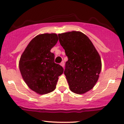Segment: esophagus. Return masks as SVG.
Here are the masks:
<instances>
[{
    "label": "esophagus",
    "mask_w": 124,
    "mask_h": 124,
    "mask_svg": "<svg viewBox=\"0 0 124 124\" xmlns=\"http://www.w3.org/2000/svg\"><path fill=\"white\" fill-rule=\"evenodd\" d=\"M60 65H61V66H62L63 67V68H64V65H65V63H64V62H63V61H62V62L61 63Z\"/></svg>",
    "instance_id": "1"
}]
</instances>
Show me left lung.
<instances>
[{"label": "left lung", "mask_w": 124, "mask_h": 124, "mask_svg": "<svg viewBox=\"0 0 124 124\" xmlns=\"http://www.w3.org/2000/svg\"><path fill=\"white\" fill-rule=\"evenodd\" d=\"M59 41L68 60L64 71L69 89L82 94L89 92L99 80L101 60L88 37L80 31L59 34Z\"/></svg>", "instance_id": "obj_1"}]
</instances>
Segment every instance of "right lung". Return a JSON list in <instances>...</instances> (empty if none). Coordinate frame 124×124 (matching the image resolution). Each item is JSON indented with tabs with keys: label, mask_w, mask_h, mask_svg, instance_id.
Returning a JSON list of instances; mask_svg holds the SVG:
<instances>
[{
	"label": "right lung",
	"mask_w": 124,
	"mask_h": 124,
	"mask_svg": "<svg viewBox=\"0 0 124 124\" xmlns=\"http://www.w3.org/2000/svg\"><path fill=\"white\" fill-rule=\"evenodd\" d=\"M58 41L55 33L39 34L31 40L21 55L19 69L28 87L38 94H45L56 88L58 77L63 72L62 66L54 62L51 52Z\"/></svg>",
	"instance_id": "right-lung-1"
}]
</instances>
